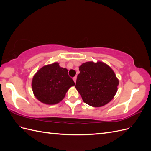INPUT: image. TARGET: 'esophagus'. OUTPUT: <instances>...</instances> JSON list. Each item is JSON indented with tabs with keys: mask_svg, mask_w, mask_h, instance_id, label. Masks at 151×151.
<instances>
[{
	"mask_svg": "<svg viewBox=\"0 0 151 151\" xmlns=\"http://www.w3.org/2000/svg\"><path fill=\"white\" fill-rule=\"evenodd\" d=\"M73 80H74V83H76V80H77V77H76V76H75L74 77H73Z\"/></svg>",
	"mask_w": 151,
	"mask_h": 151,
	"instance_id": "esophagus-1",
	"label": "esophagus"
}]
</instances>
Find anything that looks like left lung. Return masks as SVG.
I'll return each instance as SVG.
<instances>
[{
	"label": "left lung",
	"mask_w": 151,
	"mask_h": 151,
	"mask_svg": "<svg viewBox=\"0 0 151 151\" xmlns=\"http://www.w3.org/2000/svg\"><path fill=\"white\" fill-rule=\"evenodd\" d=\"M79 71L76 88L85 103L101 107L111 101L119 81L110 67L102 62H87L79 67Z\"/></svg>",
	"instance_id": "obj_1"
}]
</instances>
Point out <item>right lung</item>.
Wrapping results in <instances>:
<instances>
[{"label":"right lung","mask_w":151,"mask_h":151,"mask_svg":"<svg viewBox=\"0 0 151 151\" xmlns=\"http://www.w3.org/2000/svg\"><path fill=\"white\" fill-rule=\"evenodd\" d=\"M75 83L65 68L55 62L45 65L36 73L32 80L35 96L47 104H55L64 98L66 93Z\"/></svg>","instance_id":"obj_1"}]
</instances>
